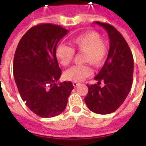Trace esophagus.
Wrapping results in <instances>:
<instances>
[{
  "label": "esophagus",
  "instance_id": "1",
  "mask_svg": "<svg viewBox=\"0 0 146 146\" xmlns=\"http://www.w3.org/2000/svg\"><path fill=\"white\" fill-rule=\"evenodd\" d=\"M80 84V83L79 82H73V86L74 87H77V86H79Z\"/></svg>",
  "mask_w": 146,
  "mask_h": 146
}]
</instances>
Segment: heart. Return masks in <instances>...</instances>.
<instances>
[{"label": "heart", "instance_id": "b5f03b06", "mask_svg": "<svg viewBox=\"0 0 146 146\" xmlns=\"http://www.w3.org/2000/svg\"><path fill=\"white\" fill-rule=\"evenodd\" d=\"M73 48L59 45L56 48V57L62 66H67L75 57V50L84 53L83 62L86 64L71 66L64 72V78L70 81L78 82L92 74L89 64L100 67L105 62L108 54V43L96 31H88L72 40Z\"/></svg>", "mask_w": 146, "mask_h": 146}]
</instances>
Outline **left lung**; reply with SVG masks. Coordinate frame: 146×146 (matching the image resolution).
<instances>
[{
    "label": "left lung",
    "mask_w": 146,
    "mask_h": 146,
    "mask_svg": "<svg viewBox=\"0 0 146 146\" xmlns=\"http://www.w3.org/2000/svg\"><path fill=\"white\" fill-rule=\"evenodd\" d=\"M108 32L110 48L102 69L95 76L96 84L87 85L88 92L84 98L91 111L109 114L117 110L129 93L133 76V57L122 34L110 24L96 21ZM104 87H100L101 82Z\"/></svg>",
    "instance_id": "1"
}]
</instances>
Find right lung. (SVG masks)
<instances>
[{
    "label": "right lung",
    "instance_id": "obj_1",
    "mask_svg": "<svg viewBox=\"0 0 146 146\" xmlns=\"http://www.w3.org/2000/svg\"><path fill=\"white\" fill-rule=\"evenodd\" d=\"M68 30L60 25H34L21 38L13 58V75L22 100L40 117H54L65 110L74 86L58 83L62 75L56 58L58 41Z\"/></svg>",
    "mask_w": 146,
    "mask_h": 146
}]
</instances>
